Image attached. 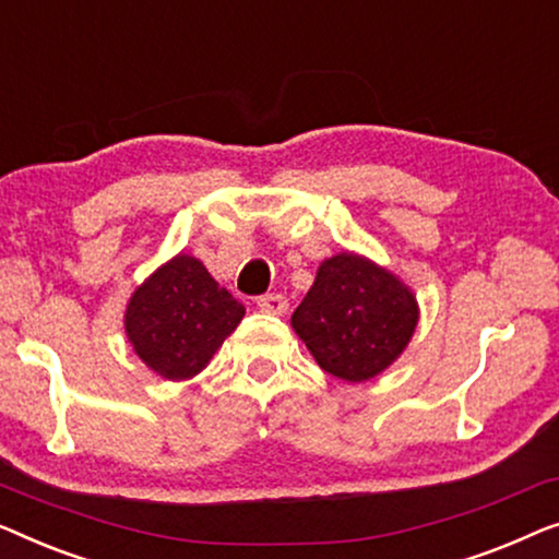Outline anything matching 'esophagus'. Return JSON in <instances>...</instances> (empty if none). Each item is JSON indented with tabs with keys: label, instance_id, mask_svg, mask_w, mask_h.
I'll use <instances>...</instances> for the list:
<instances>
[{
	"label": "esophagus",
	"instance_id": "1",
	"mask_svg": "<svg viewBox=\"0 0 559 559\" xmlns=\"http://www.w3.org/2000/svg\"><path fill=\"white\" fill-rule=\"evenodd\" d=\"M258 309H261L263 313H273V317H283V313L288 311V301H286V296H281V294H265L258 298Z\"/></svg>",
	"mask_w": 559,
	"mask_h": 559
}]
</instances>
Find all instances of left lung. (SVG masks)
<instances>
[{
  "label": "left lung",
  "instance_id": "1",
  "mask_svg": "<svg viewBox=\"0 0 559 559\" xmlns=\"http://www.w3.org/2000/svg\"><path fill=\"white\" fill-rule=\"evenodd\" d=\"M413 288L372 258L342 250L321 261L290 326L324 372L367 382L395 365L418 329Z\"/></svg>",
  "mask_w": 559,
  "mask_h": 559
}]
</instances>
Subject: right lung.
<instances>
[{"instance_id": "obj_1", "label": "right lung", "mask_w": 559, "mask_h": 559, "mask_svg": "<svg viewBox=\"0 0 559 559\" xmlns=\"http://www.w3.org/2000/svg\"><path fill=\"white\" fill-rule=\"evenodd\" d=\"M246 317V306L200 258L177 253L133 290L123 332L133 355L169 382L200 374Z\"/></svg>"}]
</instances>
